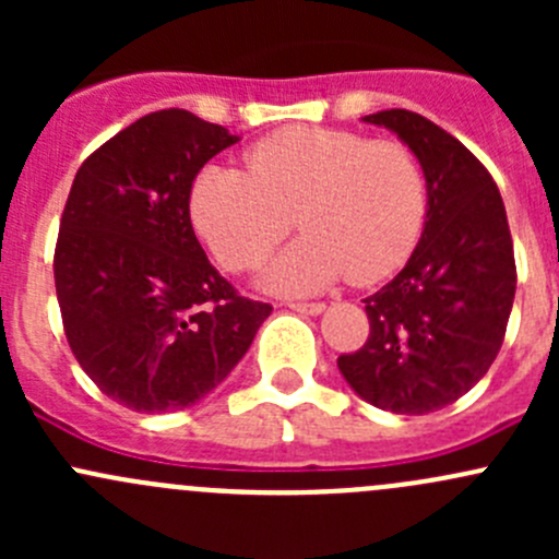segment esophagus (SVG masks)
I'll list each match as a JSON object with an SVG mask.
<instances>
[{
  "mask_svg": "<svg viewBox=\"0 0 559 559\" xmlns=\"http://www.w3.org/2000/svg\"><path fill=\"white\" fill-rule=\"evenodd\" d=\"M289 308L292 311H297V313H306V316H319V313H324V302H289Z\"/></svg>",
  "mask_w": 559,
  "mask_h": 559,
  "instance_id": "obj_1",
  "label": "esophagus"
}]
</instances>
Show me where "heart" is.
I'll list each match as a JSON object with an SVG mask.
<instances>
[{"mask_svg":"<svg viewBox=\"0 0 559 559\" xmlns=\"http://www.w3.org/2000/svg\"><path fill=\"white\" fill-rule=\"evenodd\" d=\"M246 165L248 173L222 165L197 173L191 222L224 267L243 270L289 233L295 213L306 233L259 275L273 295H316L343 275L354 284L386 278L425 227V170L397 140L286 127L253 143Z\"/></svg>","mask_w":559,"mask_h":559,"instance_id":"1","label":"heart"}]
</instances>
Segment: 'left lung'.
I'll return each instance as SVG.
<instances>
[{
  "mask_svg": "<svg viewBox=\"0 0 559 559\" xmlns=\"http://www.w3.org/2000/svg\"><path fill=\"white\" fill-rule=\"evenodd\" d=\"M362 121L414 151L427 213L405 267L362 300L368 343L337 368L376 408L432 414L471 392L503 346L516 292L509 218L492 175L425 116L394 107Z\"/></svg>",
  "mask_w": 559,
  "mask_h": 559,
  "instance_id": "8db88e82",
  "label": "left lung"
}]
</instances>
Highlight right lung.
<instances>
[{
  "label": "right lung",
  "instance_id": "add662e5",
  "mask_svg": "<svg viewBox=\"0 0 559 559\" xmlns=\"http://www.w3.org/2000/svg\"><path fill=\"white\" fill-rule=\"evenodd\" d=\"M238 140L189 110H156L72 180L53 259L67 341L88 379L138 414L213 392L273 311L240 297L191 229L197 173Z\"/></svg>",
  "mask_w": 559,
  "mask_h": 559
}]
</instances>
